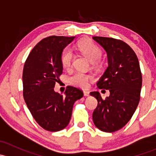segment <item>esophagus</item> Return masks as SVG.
<instances>
[{"label": "esophagus", "mask_w": 156, "mask_h": 156, "mask_svg": "<svg viewBox=\"0 0 156 156\" xmlns=\"http://www.w3.org/2000/svg\"><path fill=\"white\" fill-rule=\"evenodd\" d=\"M90 94V92L87 90H84V95L85 96V97H87V96H89Z\"/></svg>", "instance_id": "1"}]
</instances>
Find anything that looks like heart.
<instances>
[{
	"instance_id": "1",
	"label": "heart",
	"mask_w": 156,
	"mask_h": 156,
	"mask_svg": "<svg viewBox=\"0 0 156 156\" xmlns=\"http://www.w3.org/2000/svg\"><path fill=\"white\" fill-rule=\"evenodd\" d=\"M78 48L79 51L92 62H97L102 56L101 49L91 40H84L80 41L78 44ZM73 58L74 54L72 50L69 48L64 49L61 54V62L64 69H69L71 68ZM92 78V75L81 72H77L69 77V81L74 86L86 88L88 87L89 81Z\"/></svg>"
}]
</instances>
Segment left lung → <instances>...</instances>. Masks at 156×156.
I'll return each mask as SVG.
<instances>
[{
    "label": "left lung",
    "instance_id": "1",
    "mask_svg": "<svg viewBox=\"0 0 156 156\" xmlns=\"http://www.w3.org/2000/svg\"><path fill=\"white\" fill-rule=\"evenodd\" d=\"M106 51L108 67L97 85L109 90L103 99L98 91L90 92L98 104L93 112L95 126L102 131H116L130 121L140 98L142 74L136 53L125 42L105 37H93Z\"/></svg>",
    "mask_w": 156,
    "mask_h": 156
}]
</instances>
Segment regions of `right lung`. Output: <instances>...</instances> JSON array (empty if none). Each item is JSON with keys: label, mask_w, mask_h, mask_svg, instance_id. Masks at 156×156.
<instances>
[{"label": "right lung", "mask_w": 156, "mask_h": 156, "mask_svg": "<svg viewBox=\"0 0 156 156\" xmlns=\"http://www.w3.org/2000/svg\"><path fill=\"white\" fill-rule=\"evenodd\" d=\"M75 37L50 36L30 52L23 73V97L34 120L44 130L59 131L69 125L72 108L83 97L82 90L68 86L62 96L55 92L62 73L61 54Z\"/></svg>", "instance_id": "right-lung-1"}]
</instances>
